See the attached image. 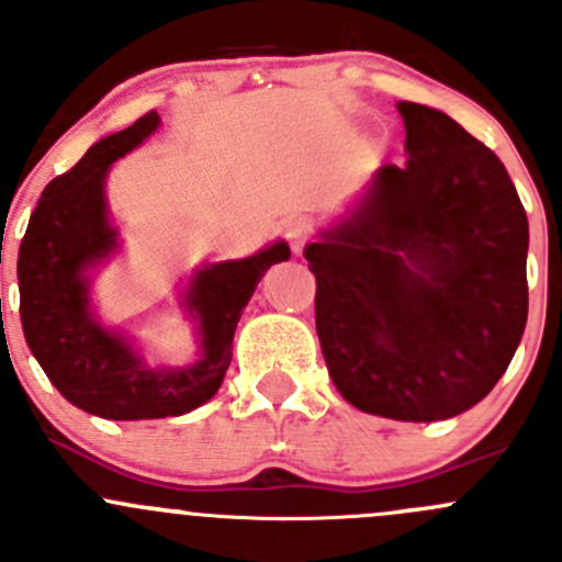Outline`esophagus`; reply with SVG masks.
I'll use <instances>...</instances> for the list:
<instances>
[{"mask_svg":"<svg viewBox=\"0 0 562 562\" xmlns=\"http://www.w3.org/2000/svg\"><path fill=\"white\" fill-rule=\"evenodd\" d=\"M310 236H313V223L307 217H291L285 223V239L293 247V252H299V249L307 245Z\"/></svg>","mask_w":562,"mask_h":562,"instance_id":"esophagus-1","label":"esophagus"}]
</instances>
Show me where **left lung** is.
Listing matches in <instances>:
<instances>
[{"instance_id":"obj_1","label":"left lung","mask_w":562,"mask_h":562,"mask_svg":"<svg viewBox=\"0 0 562 562\" xmlns=\"http://www.w3.org/2000/svg\"><path fill=\"white\" fill-rule=\"evenodd\" d=\"M407 160L304 247L328 375L359 411L443 422L484 400L527 323V214L506 166L438 108L396 103Z\"/></svg>"}]
</instances>
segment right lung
Listing matches in <instances>:
<instances>
[{"mask_svg":"<svg viewBox=\"0 0 562 562\" xmlns=\"http://www.w3.org/2000/svg\"><path fill=\"white\" fill-rule=\"evenodd\" d=\"M157 127V111L146 113L48 181L19 249L21 326L32 356L67 402L113 422L181 416L212 400L228 372L241 310L269 266L291 258V247L277 239L249 258L192 271L181 310L195 323L198 359L184 367L146 364L127 334L103 326L92 307V280L122 247L105 179Z\"/></svg>","mask_w":562,"mask_h":562,"instance_id":"obj_1","label":"right lung"}]
</instances>
